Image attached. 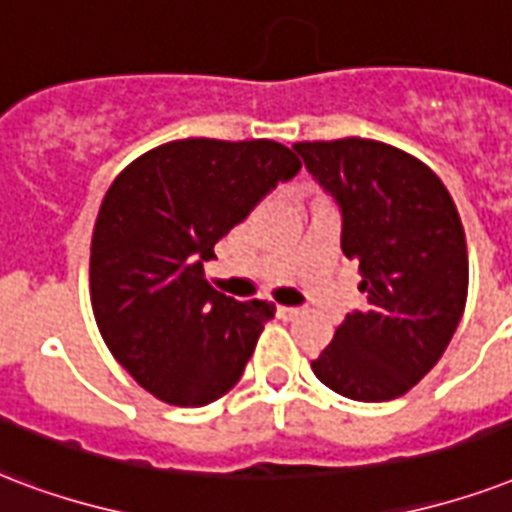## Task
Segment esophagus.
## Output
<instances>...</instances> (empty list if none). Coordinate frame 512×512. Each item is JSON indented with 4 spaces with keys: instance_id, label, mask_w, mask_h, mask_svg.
Instances as JSON below:
<instances>
[{
    "instance_id": "1",
    "label": "esophagus",
    "mask_w": 512,
    "mask_h": 512,
    "mask_svg": "<svg viewBox=\"0 0 512 512\" xmlns=\"http://www.w3.org/2000/svg\"><path fill=\"white\" fill-rule=\"evenodd\" d=\"M300 314V308H290V306H276V317L279 319H295Z\"/></svg>"
}]
</instances>
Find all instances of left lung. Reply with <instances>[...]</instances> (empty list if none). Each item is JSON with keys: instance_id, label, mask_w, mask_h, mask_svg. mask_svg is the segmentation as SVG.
I'll return each mask as SVG.
<instances>
[{"instance_id": "left-lung-1", "label": "left lung", "mask_w": 512, "mask_h": 512, "mask_svg": "<svg viewBox=\"0 0 512 512\" xmlns=\"http://www.w3.org/2000/svg\"><path fill=\"white\" fill-rule=\"evenodd\" d=\"M292 150L341 206V249L360 263L368 308L346 314L311 362L360 403L405 395L438 365L467 303V241L438 174L405 150L346 136Z\"/></svg>"}]
</instances>
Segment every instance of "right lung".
<instances>
[{
	"label": "right lung",
	"instance_id": "add662e5",
	"mask_svg": "<svg viewBox=\"0 0 512 512\" xmlns=\"http://www.w3.org/2000/svg\"><path fill=\"white\" fill-rule=\"evenodd\" d=\"M300 171L271 139H177L139 155L101 201L91 241L99 333L152 397L198 408L239 384L273 303L204 279L214 244Z\"/></svg>",
	"mask_w": 512,
	"mask_h": 512
}]
</instances>
